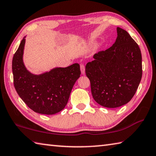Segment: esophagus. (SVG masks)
<instances>
[{"instance_id": "esophagus-1", "label": "esophagus", "mask_w": 156, "mask_h": 156, "mask_svg": "<svg viewBox=\"0 0 156 156\" xmlns=\"http://www.w3.org/2000/svg\"><path fill=\"white\" fill-rule=\"evenodd\" d=\"M80 70H81V73L82 75H84L85 74V67L83 65V64H82L80 65Z\"/></svg>"}]
</instances>
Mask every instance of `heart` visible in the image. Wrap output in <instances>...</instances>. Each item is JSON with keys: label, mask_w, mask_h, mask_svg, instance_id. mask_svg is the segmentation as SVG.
I'll list each match as a JSON object with an SVG mask.
<instances>
[{"label": "heart", "mask_w": 156, "mask_h": 156, "mask_svg": "<svg viewBox=\"0 0 156 156\" xmlns=\"http://www.w3.org/2000/svg\"><path fill=\"white\" fill-rule=\"evenodd\" d=\"M100 47H101V45H100V44H98V45H97V47H96L95 50H96V51H98V50L99 49V48H100Z\"/></svg>", "instance_id": "b5f03b06"}]
</instances>
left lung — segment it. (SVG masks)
<instances>
[{"label": "left lung", "mask_w": 156, "mask_h": 156, "mask_svg": "<svg viewBox=\"0 0 156 156\" xmlns=\"http://www.w3.org/2000/svg\"><path fill=\"white\" fill-rule=\"evenodd\" d=\"M118 36L110 48L95 54L85 72L94 101L116 108L129 103L142 77V56L138 44L126 30L117 27Z\"/></svg>", "instance_id": "8db88e82"}]
</instances>
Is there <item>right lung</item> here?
Wrapping results in <instances>:
<instances>
[{"mask_svg": "<svg viewBox=\"0 0 156 156\" xmlns=\"http://www.w3.org/2000/svg\"><path fill=\"white\" fill-rule=\"evenodd\" d=\"M26 37L20 42L12 61L13 83L24 103L38 114L53 115L65 108L76 80L80 76V65L54 68L40 74L30 72L23 62Z\"/></svg>", "mask_w": 156, "mask_h": 156, "instance_id": "obj_1", "label": "right lung"}]
</instances>
